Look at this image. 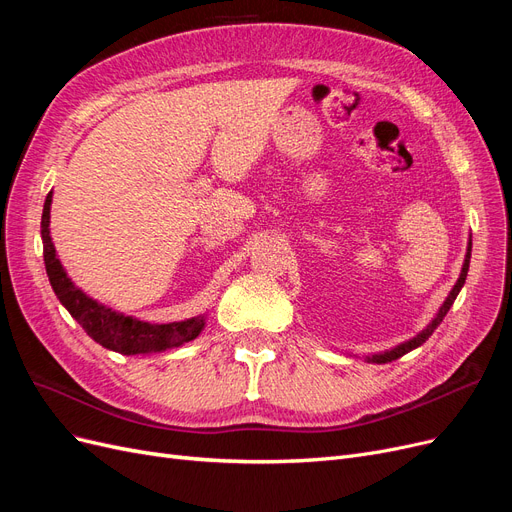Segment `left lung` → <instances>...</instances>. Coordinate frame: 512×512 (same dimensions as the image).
<instances>
[{
  "label": "left lung",
  "mask_w": 512,
  "mask_h": 512,
  "mask_svg": "<svg viewBox=\"0 0 512 512\" xmlns=\"http://www.w3.org/2000/svg\"><path fill=\"white\" fill-rule=\"evenodd\" d=\"M470 252H472V237L468 239V250H466V258H464V267H462V273H460V277H457V281H455V286H453V290L449 292V296L445 298V303H443V307L438 309V313H436V317L434 320L421 330L417 337H413V339H409V341H404V343H400V345H396L394 349H387V351H383V354H375V356H366V360L368 362H377V364H385V362H392V360H398L400 356H404V354H409L411 349H415V347H419L421 343H426L428 341V337L430 334L438 328V324L443 322V317L447 315V311L451 309V305H453V301L457 298V294H460V290H462V286L466 284V275H468V267H470Z\"/></svg>",
  "instance_id": "1"
}]
</instances>
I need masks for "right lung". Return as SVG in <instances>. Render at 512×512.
<instances>
[{
  "label": "right lung",
  "mask_w": 512,
  "mask_h": 512,
  "mask_svg": "<svg viewBox=\"0 0 512 512\" xmlns=\"http://www.w3.org/2000/svg\"><path fill=\"white\" fill-rule=\"evenodd\" d=\"M50 203L52 192H48L44 211H42V243H44V264L50 279V286L55 290L61 305L72 313L74 320L84 328V332L103 345L105 349L118 351L125 356H144L156 354L180 347L192 339H197L205 328V317H190L184 322H169V324H150L135 320L131 315H122L112 311L91 296H86L80 288L74 286V281L67 277L61 260L57 258L55 243L50 239Z\"/></svg>",
  "instance_id": "right-lung-1"
}]
</instances>
